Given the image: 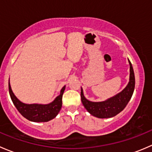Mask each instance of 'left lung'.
<instances>
[{
  "label": "left lung",
  "instance_id": "left-lung-1",
  "mask_svg": "<svg viewBox=\"0 0 152 152\" xmlns=\"http://www.w3.org/2000/svg\"><path fill=\"white\" fill-rule=\"evenodd\" d=\"M130 65L129 82L122 92L114 97L109 99L105 102H92L86 99L83 94V90L81 89V100L86 110L95 117L99 118H107L116 115L122 111L131 99L134 90L135 79L132 65L129 60Z\"/></svg>",
  "mask_w": 152,
  "mask_h": 152
}]
</instances>
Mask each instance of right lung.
<instances>
[{"label":"right lung","mask_w":152,"mask_h":152,"mask_svg":"<svg viewBox=\"0 0 152 152\" xmlns=\"http://www.w3.org/2000/svg\"><path fill=\"white\" fill-rule=\"evenodd\" d=\"M65 89V86H64L61 90L60 95L57 96L53 102L48 104H27L22 103L17 99L11 89L9 81V91L15 107L24 118L34 122H47L57 115L62 107V95Z\"/></svg>","instance_id":"1"}]
</instances>
